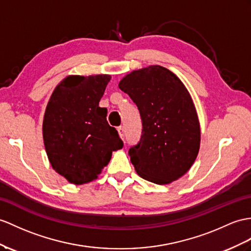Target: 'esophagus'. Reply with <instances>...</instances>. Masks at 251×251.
<instances>
[{
	"label": "esophagus",
	"mask_w": 251,
	"mask_h": 251,
	"mask_svg": "<svg viewBox=\"0 0 251 251\" xmlns=\"http://www.w3.org/2000/svg\"><path fill=\"white\" fill-rule=\"evenodd\" d=\"M117 131H118V134H119V136H120V138L124 140L125 139V134H126V131H125V127L124 126H119L118 129H117Z\"/></svg>",
	"instance_id": "obj_1"
}]
</instances>
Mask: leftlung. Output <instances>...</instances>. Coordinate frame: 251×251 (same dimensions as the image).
Listing matches in <instances>:
<instances>
[{
	"instance_id": "left-lung-1",
	"label": "left lung",
	"mask_w": 251,
	"mask_h": 251,
	"mask_svg": "<svg viewBox=\"0 0 251 251\" xmlns=\"http://www.w3.org/2000/svg\"><path fill=\"white\" fill-rule=\"evenodd\" d=\"M119 88L138 107L142 136L129 150L143 179L169 184L185 175L198 155L200 125L196 108L181 79L162 66L134 70Z\"/></svg>"
}]
</instances>
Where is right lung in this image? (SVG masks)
<instances>
[{
    "instance_id": "obj_1",
    "label": "right lung",
    "mask_w": 251,
    "mask_h": 251,
    "mask_svg": "<svg viewBox=\"0 0 251 251\" xmlns=\"http://www.w3.org/2000/svg\"><path fill=\"white\" fill-rule=\"evenodd\" d=\"M111 75H69L48 102L42 124L45 148L53 169L73 184L98 178L112 152L124 147L100 107Z\"/></svg>"
}]
</instances>
